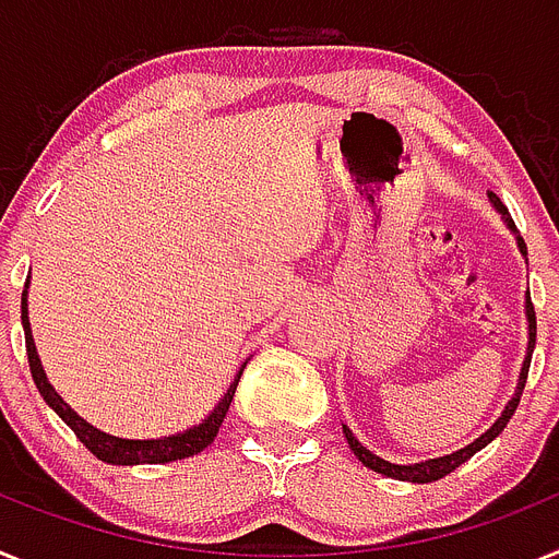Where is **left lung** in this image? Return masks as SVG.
<instances>
[{"label":"left lung","instance_id":"8db88e82","mask_svg":"<svg viewBox=\"0 0 559 559\" xmlns=\"http://www.w3.org/2000/svg\"><path fill=\"white\" fill-rule=\"evenodd\" d=\"M489 203L495 206V212L503 217V223H507L509 231L514 234V240H518V248H520V254L528 257L526 251V242H523V237H520V231L514 228V221L509 217L507 206L500 203L498 194L489 192ZM526 322H528V345H526V359H523V367H520V379H518V388H514V395L509 399V404L503 407V413L498 416V421L492 424V427L486 429L484 436L475 438L472 443H466L464 450H455L450 452V455H441V457H429V461H418V464H390V461H384V457L373 455V452L367 450L365 443H359V438L353 436L350 429L342 424V432H345L347 443H350V450L353 455L359 457L361 464L367 466V469H373L379 472V475H388V478H395V480H409V484H432V480L443 478V475H450L452 469H457V466L464 464V461H469L475 452H480L486 447V443H492L495 438L503 432V427L509 424V418L514 416V409H518L520 404V395H523V388H526V376H528V365H532V353H534V338H537V322H534V305H532V294L526 290Z\"/></svg>","mask_w":559,"mask_h":559}]
</instances>
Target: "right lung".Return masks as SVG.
<instances>
[{
    "label": "right lung",
    "mask_w": 559,
    "mask_h": 559,
    "mask_svg": "<svg viewBox=\"0 0 559 559\" xmlns=\"http://www.w3.org/2000/svg\"><path fill=\"white\" fill-rule=\"evenodd\" d=\"M22 328H25V345H27V361H31V373L33 381H36V388H39L41 399L47 402V407L67 424V427L73 429L75 438H79L90 452H93L98 461L104 464H116V466H138V464H169V461H180V457H192L198 452H203L209 443L217 438V429H221L223 418H226L228 407H231L234 390H237V381L242 376V365L240 373L234 376V381L228 384V390L223 393V399L214 404V409L209 413L206 418L194 427L183 429V432H175V436H160V438H118L109 436L104 429L93 427L90 421L75 413L70 404L56 393L50 381H47L45 367H41L39 350H36V342H33V331H31V317H27V288L22 294Z\"/></svg>",
    "instance_id": "add662e5"
}]
</instances>
